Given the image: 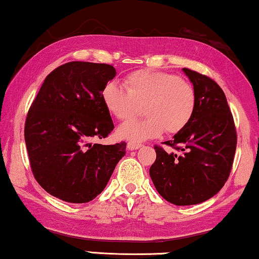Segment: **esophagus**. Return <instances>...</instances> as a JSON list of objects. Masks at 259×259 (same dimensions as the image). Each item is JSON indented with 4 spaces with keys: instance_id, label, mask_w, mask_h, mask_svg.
I'll return each instance as SVG.
<instances>
[{
    "instance_id": "esophagus-1",
    "label": "esophagus",
    "mask_w": 259,
    "mask_h": 259,
    "mask_svg": "<svg viewBox=\"0 0 259 259\" xmlns=\"http://www.w3.org/2000/svg\"><path fill=\"white\" fill-rule=\"evenodd\" d=\"M141 146H142L141 144H137V142L130 141L128 144H127V149H130V151H136V149L140 148Z\"/></svg>"
}]
</instances>
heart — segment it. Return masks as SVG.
I'll use <instances>...</instances> for the list:
<instances>
[{
    "instance_id": "b5f03b06",
    "label": "heart",
    "mask_w": 259,
    "mask_h": 259,
    "mask_svg": "<svg viewBox=\"0 0 259 259\" xmlns=\"http://www.w3.org/2000/svg\"><path fill=\"white\" fill-rule=\"evenodd\" d=\"M126 89L114 81L103 88V103L119 120L132 118L144 105L141 120H130L119 126V138L140 142L166 131L175 134L186 128L196 108L193 85L173 73L138 70L127 74Z\"/></svg>"
}]
</instances>
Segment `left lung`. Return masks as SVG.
Here are the masks:
<instances>
[{"mask_svg":"<svg viewBox=\"0 0 259 259\" xmlns=\"http://www.w3.org/2000/svg\"><path fill=\"white\" fill-rule=\"evenodd\" d=\"M196 93L192 120L164 144L180 153L155 146L149 168L155 188L175 205L198 204L222 189L229 178L237 145L234 118L226 95L210 78L182 69Z\"/></svg>","mask_w":259,"mask_h":259,"instance_id":"8db88e82","label":"left lung"}]
</instances>
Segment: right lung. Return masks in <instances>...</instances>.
I'll list each match as a JSON object with an SVG mask.
<instances>
[{"label":"right lung","mask_w":259,"mask_h":259,"mask_svg":"<svg viewBox=\"0 0 259 259\" xmlns=\"http://www.w3.org/2000/svg\"><path fill=\"white\" fill-rule=\"evenodd\" d=\"M115 74L108 64L66 63L48 74L29 108L24 139L30 166L39 186L59 200L92 201L126 154V142H91L114 128L102 91Z\"/></svg>","instance_id":"obj_1"}]
</instances>
